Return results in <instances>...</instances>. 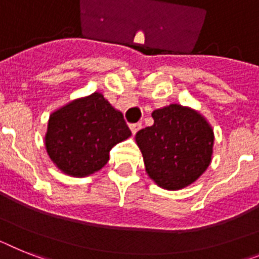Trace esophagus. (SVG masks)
<instances>
[{"instance_id": "1", "label": "esophagus", "mask_w": 259, "mask_h": 259, "mask_svg": "<svg viewBox=\"0 0 259 259\" xmlns=\"http://www.w3.org/2000/svg\"><path fill=\"white\" fill-rule=\"evenodd\" d=\"M141 123L138 122V123H130V130H132V133L133 134H136L137 132H138V130L141 129Z\"/></svg>"}]
</instances>
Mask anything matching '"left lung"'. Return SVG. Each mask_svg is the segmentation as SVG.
Returning <instances> with one entry per match:
<instances>
[{"label":"left lung","instance_id":"obj_1","mask_svg":"<svg viewBox=\"0 0 259 259\" xmlns=\"http://www.w3.org/2000/svg\"><path fill=\"white\" fill-rule=\"evenodd\" d=\"M154 125L136 134L146 172L164 190L196 182L213 153V129L199 112L171 104L151 113Z\"/></svg>","mask_w":259,"mask_h":259}]
</instances>
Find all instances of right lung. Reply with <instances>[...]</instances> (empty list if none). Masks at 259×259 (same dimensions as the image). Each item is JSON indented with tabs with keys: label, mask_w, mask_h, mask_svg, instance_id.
<instances>
[{
	"label": "right lung",
	"mask_w": 259,
	"mask_h": 259,
	"mask_svg": "<svg viewBox=\"0 0 259 259\" xmlns=\"http://www.w3.org/2000/svg\"><path fill=\"white\" fill-rule=\"evenodd\" d=\"M130 136L122 113L95 92L52 113L46 150L60 171L82 178L101 170L109 160L112 147Z\"/></svg>",
	"instance_id": "add662e5"
}]
</instances>
